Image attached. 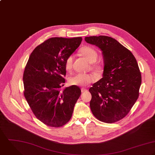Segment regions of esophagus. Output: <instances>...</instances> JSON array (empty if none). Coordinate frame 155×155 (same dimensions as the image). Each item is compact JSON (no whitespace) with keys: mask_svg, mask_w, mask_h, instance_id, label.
Returning a JSON list of instances; mask_svg holds the SVG:
<instances>
[{"mask_svg":"<svg viewBox=\"0 0 155 155\" xmlns=\"http://www.w3.org/2000/svg\"><path fill=\"white\" fill-rule=\"evenodd\" d=\"M81 92L83 93V92H86V91H87V89H85V88H81Z\"/></svg>","mask_w":155,"mask_h":155,"instance_id":"obj_1","label":"esophagus"}]
</instances>
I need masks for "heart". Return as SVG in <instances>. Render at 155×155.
<instances>
[{
	"label": "heart",
	"instance_id": "b5f03b06",
	"mask_svg": "<svg viewBox=\"0 0 155 155\" xmlns=\"http://www.w3.org/2000/svg\"><path fill=\"white\" fill-rule=\"evenodd\" d=\"M81 54L90 63H94L97 58V52L92 47L90 46H85L80 50ZM74 60V56L70 55L68 56L64 62L65 69L67 71L70 72L72 68V63ZM92 68L94 70L101 69V66L99 64H93ZM94 80L93 76L90 74H77L71 77L69 82V84L73 86H86L91 83Z\"/></svg>",
	"mask_w": 155,
	"mask_h": 155
}]
</instances>
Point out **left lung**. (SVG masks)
<instances>
[{
    "instance_id": "left-lung-1",
    "label": "left lung",
    "mask_w": 155,
    "mask_h": 155,
    "mask_svg": "<svg viewBox=\"0 0 155 155\" xmlns=\"http://www.w3.org/2000/svg\"><path fill=\"white\" fill-rule=\"evenodd\" d=\"M85 41L101 49L104 62L103 77L89 90L91 111L101 122H118L128 114L139 96L141 75L137 60L113 38L93 36Z\"/></svg>"
}]
</instances>
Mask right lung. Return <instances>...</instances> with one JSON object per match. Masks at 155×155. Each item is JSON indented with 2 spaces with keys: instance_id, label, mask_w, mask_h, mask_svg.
Masks as SVG:
<instances>
[{
  "instance_id": "1",
  "label": "right lung",
  "mask_w": 155,
  "mask_h": 155,
  "mask_svg": "<svg viewBox=\"0 0 155 155\" xmlns=\"http://www.w3.org/2000/svg\"><path fill=\"white\" fill-rule=\"evenodd\" d=\"M81 41V37L50 38L34 49L26 65L24 96L36 117L48 126L67 124L81 95L77 86L61 87L65 83V61Z\"/></svg>"
}]
</instances>
